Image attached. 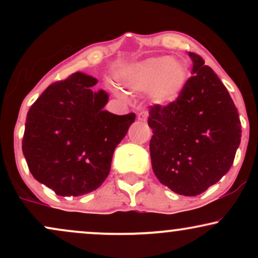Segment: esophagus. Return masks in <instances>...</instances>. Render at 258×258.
I'll use <instances>...</instances> for the list:
<instances>
[{"instance_id":"1","label":"esophagus","mask_w":258,"mask_h":258,"mask_svg":"<svg viewBox=\"0 0 258 258\" xmlns=\"http://www.w3.org/2000/svg\"><path fill=\"white\" fill-rule=\"evenodd\" d=\"M148 119V112L147 111H141L138 114V120L139 121H143V122H146Z\"/></svg>"}]
</instances>
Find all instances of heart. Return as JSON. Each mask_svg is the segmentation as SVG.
Returning <instances> with one entry per match:
<instances>
[{
  "label": "heart",
  "instance_id": "obj_1",
  "mask_svg": "<svg viewBox=\"0 0 258 258\" xmlns=\"http://www.w3.org/2000/svg\"><path fill=\"white\" fill-rule=\"evenodd\" d=\"M188 65L171 57H154L127 68L121 75L122 85L135 92H149L160 105L176 102L188 80Z\"/></svg>",
  "mask_w": 258,
  "mask_h": 258
}]
</instances>
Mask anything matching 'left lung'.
Listing matches in <instances>:
<instances>
[{
  "label": "left lung",
  "instance_id": "obj_1",
  "mask_svg": "<svg viewBox=\"0 0 258 258\" xmlns=\"http://www.w3.org/2000/svg\"><path fill=\"white\" fill-rule=\"evenodd\" d=\"M193 76L168 105L154 104L148 125L156 178L174 193L195 197L229 171L240 144L241 123L229 92L199 54L189 52Z\"/></svg>",
  "mask_w": 258,
  "mask_h": 258
}]
</instances>
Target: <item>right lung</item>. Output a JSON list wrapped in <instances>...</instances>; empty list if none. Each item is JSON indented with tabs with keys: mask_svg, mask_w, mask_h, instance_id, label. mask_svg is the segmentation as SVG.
I'll return each mask as SVG.
<instances>
[{
	"mask_svg": "<svg viewBox=\"0 0 258 258\" xmlns=\"http://www.w3.org/2000/svg\"><path fill=\"white\" fill-rule=\"evenodd\" d=\"M84 73L49 85L29 109L23 154L35 179L60 197L96 190L109 172L115 148L136 119L135 112L104 110L108 93L91 87Z\"/></svg>",
	"mask_w": 258,
	"mask_h": 258,
	"instance_id": "obj_1",
	"label": "right lung"
}]
</instances>
